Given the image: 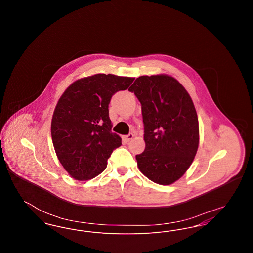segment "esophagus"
Listing matches in <instances>:
<instances>
[{
	"mask_svg": "<svg viewBox=\"0 0 253 253\" xmlns=\"http://www.w3.org/2000/svg\"><path fill=\"white\" fill-rule=\"evenodd\" d=\"M133 136H134V134H133V133H129L128 135H125L123 138H124V140H126V141L128 142V141L132 140V138H133Z\"/></svg>",
	"mask_w": 253,
	"mask_h": 253,
	"instance_id": "1",
	"label": "esophagus"
}]
</instances>
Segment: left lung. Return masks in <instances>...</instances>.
<instances>
[{
  "label": "left lung",
  "mask_w": 253,
  "mask_h": 253,
  "mask_svg": "<svg viewBox=\"0 0 253 253\" xmlns=\"http://www.w3.org/2000/svg\"><path fill=\"white\" fill-rule=\"evenodd\" d=\"M141 103L145 150L135 156L140 171L159 185H170L190 168L199 145L192 97L174 78L141 76L129 89Z\"/></svg>",
  "instance_id": "obj_1"
}]
</instances>
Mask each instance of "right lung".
<instances>
[{
    "instance_id": "obj_1",
    "label": "right lung",
    "mask_w": 253,
    "mask_h": 253,
    "mask_svg": "<svg viewBox=\"0 0 253 253\" xmlns=\"http://www.w3.org/2000/svg\"><path fill=\"white\" fill-rule=\"evenodd\" d=\"M134 78L96 74L74 82L54 110L51 135L56 155L76 180L92 179L107 167L121 138L111 132L112 96L132 84Z\"/></svg>"
}]
</instances>
